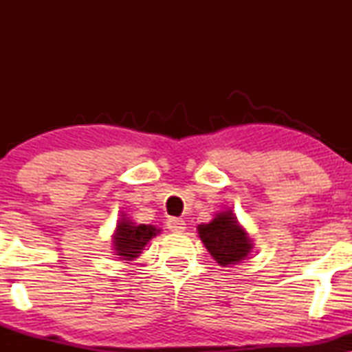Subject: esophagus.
<instances>
[{"instance_id":"obj_1","label":"esophagus","mask_w":352,"mask_h":352,"mask_svg":"<svg viewBox=\"0 0 352 352\" xmlns=\"http://www.w3.org/2000/svg\"><path fill=\"white\" fill-rule=\"evenodd\" d=\"M168 229L173 230V232H184L186 230V221L181 218H170L168 219Z\"/></svg>"}]
</instances>
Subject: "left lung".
<instances>
[{"mask_svg": "<svg viewBox=\"0 0 352 352\" xmlns=\"http://www.w3.org/2000/svg\"><path fill=\"white\" fill-rule=\"evenodd\" d=\"M199 235L219 266L237 264L252 252L253 243L232 211H223L208 224H200Z\"/></svg>", "mask_w": 352, "mask_h": 352, "instance_id": "obj_1", "label": "left lung"}]
</instances>
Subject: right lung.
Returning a JSON list of instances; mask_svg holds the SVG:
<instances>
[{
	"label": "right lung",
	"mask_w": 352,
	"mask_h": 352,
	"mask_svg": "<svg viewBox=\"0 0 352 352\" xmlns=\"http://www.w3.org/2000/svg\"><path fill=\"white\" fill-rule=\"evenodd\" d=\"M158 230L153 226L134 224L131 219L123 218L118 221L113 234V250L117 256H122L124 261L136 259L144 247L155 237Z\"/></svg>",
	"instance_id": "right-lung-1"
}]
</instances>
